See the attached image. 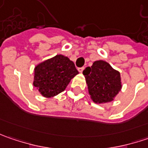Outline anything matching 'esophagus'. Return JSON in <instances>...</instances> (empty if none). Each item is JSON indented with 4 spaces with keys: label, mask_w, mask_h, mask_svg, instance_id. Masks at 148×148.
I'll use <instances>...</instances> for the list:
<instances>
[{
    "label": "esophagus",
    "mask_w": 148,
    "mask_h": 148,
    "mask_svg": "<svg viewBox=\"0 0 148 148\" xmlns=\"http://www.w3.org/2000/svg\"><path fill=\"white\" fill-rule=\"evenodd\" d=\"M84 69H85V67H84V66H82V67H79V68H78V71H79V72H81V73H82Z\"/></svg>",
    "instance_id": "esophagus-1"
}]
</instances>
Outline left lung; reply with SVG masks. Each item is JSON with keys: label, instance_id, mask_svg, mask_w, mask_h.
<instances>
[{"label": "left lung", "instance_id": "left-lung-1", "mask_svg": "<svg viewBox=\"0 0 148 148\" xmlns=\"http://www.w3.org/2000/svg\"><path fill=\"white\" fill-rule=\"evenodd\" d=\"M83 75L90 98L96 104L113 101L122 88L120 73L105 61L94 62L83 71Z\"/></svg>", "mask_w": 148, "mask_h": 148}]
</instances>
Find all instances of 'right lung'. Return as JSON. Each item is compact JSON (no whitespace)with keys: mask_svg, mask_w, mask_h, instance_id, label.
<instances>
[{"mask_svg":"<svg viewBox=\"0 0 148 148\" xmlns=\"http://www.w3.org/2000/svg\"><path fill=\"white\" fill-rule=\"evenodd\" d=\"M78 73L74 62L59 54L35 66L33 84L43 96L51 98L62 92Z\"/></svg>","mask_w":148,"mask_h":148,"instance_id":"right-lung-1","label":"right lung"}]
</instances>
